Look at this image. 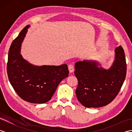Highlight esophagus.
Instances as JSON below:
<instances>
[{"mask_svg":"<svg viewBox=\"0 0 132 132\" xmlns=\"http://www.w3.org/2000/svg\"><path fill=\"white\" fill-rule=\"evenodd\" d=\"M68 69H69V70L70 72H72L74 70V68L72 64H69L68 66Z\"/></svg>","mask_w":132,"mask_h":132,"instance_id":"obj_1","label":"esophagus"}]
</instances>
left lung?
<instances>
[{
  "instance_id": "left-lung-1",
  "label": "left lung",
  "mask_w": 132,
  "mask_h": 132,
  "mask_svg": "<svg viewBox=\"0 0 132 132\" xmlns=\"http://www.w3.org/2000/svg\"><path fill=\"white\" fill-rule=\"evenodd\" d=\"M74 74L78 85L75 93L78 101L87 108L108 104L116 97L124 83L127 64L121 46L114 50V61L108 69L96 60L77 62Z\"/></svg>"
}]
</instances>
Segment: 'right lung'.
I'll use <instances>...</instances> for the list:
<instances>
[{
  "instance_id": "1",
  "label": "right lung",
  "mask_w": 132,
  "mask_h": 132,
  "mask_svg": "<svg viewBox=\"0 0 132 132\" xmlns=\"http://www.w3.org/2000/svg\"><path fill=\"white\" fill-rule=\"evenodd\" d=\"M29 25L11 44L8 52L7 74L11 85L22 99L31 103L43 104L51 99L59 84L68 77L66 64L60 66H36L24 59L21 44Z\"/></svg>"
}]
</instances>
